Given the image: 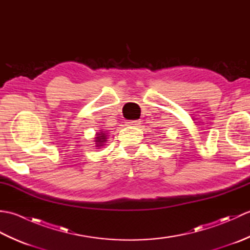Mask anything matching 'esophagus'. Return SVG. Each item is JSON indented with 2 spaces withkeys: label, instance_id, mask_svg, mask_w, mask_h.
<instances>
[{
  "label": "esophagus",
  "instance_id": "1",
  "mask_svg": "<svg viewBox=\"0 0 250 250\" xmlns=\"http://www.w3.org/2000/svg\"><path fill=\"white\" fill-rule=\"evenodd\" d=\"M141 122L139 120H133V121H129L128 125L131 126H139Z\"/></svg>",
  "mask_w": 250,
  "mask_h": 250
}]
</instances>
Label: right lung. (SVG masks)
<instances>
[{
	"label": "right lung",
	"mask_w": 250,
	"mask_h": 250,
	"mask_svg": "<svg viewBox=\"0 0 250 250\" xmlns=\"http://www.w3.org/2000/svg\"><path fill=\"white\" fill-rule=\"evenodd\" d=\"M106 134L107 133H106L105 131H101V130H100V132H97V133H95L94 141H92V142H94L95 147H97L98 149L101 147H103L105 145V143L107 142V135Z\"/></svg>",
	"instance_id": "add662e5"
}]
</instances>
